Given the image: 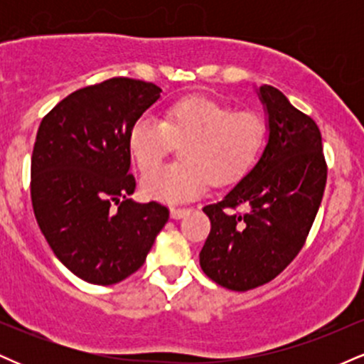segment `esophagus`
I'll return each instance as SVG.
<instances>
[{
	"mask_svg": "<svg viewBox=\"0 0 364 364\" xmlns=\"http://www.w3.org/2000/svg\"><path fill=\"white\" fill-rule=\"evenodd\" d=\"M190 214V210H188V208H171V217H173V219H183V217L185 215H188Z\"/></svg>",
	"mask_w": 364,
	"mask_h": 364,
	"instance_id": "esophagus-1",
	"label": "esophagus"
}]
</instances>
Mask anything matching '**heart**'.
I'll return each instance as SVG.
<instances>
[{
  "label": "heart",
  "instance_id": "b5f03b06",
  "mask_svg": "<svg viewBox=\"0 0 364 364\" xmlns=\"http://www.w3.org/2000/svg\"><path fill=\"white\" fill-rule=\"evenodd\" d=\"M265 140V123L257 112H235L214 99L191 95L171 104L164 119L144 116L132 127L128 147L141 171L157 166L176 144L183 164L162 166L141 178L150 200L179 205L217 185L236 181L257 161Z\"/></svg>",
  "mask_w": 364,
  "mask_h": 364
}]
</instances>
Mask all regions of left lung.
Returning <instances> with one entry per match:
<instances>
[{
    "label": "left lung",
    "instance_id": "obj_1",
    "mask_svg": "<svg viewBox=\"0 0 364 364\" xmlns=\"http://www.w3.org/2000/svg\"><path fill=\"white\" fill-rule=\"evenodd\" d=\"M257 90L267 114V145L257 164L220 202L203 207L210 219L200 267L231 291L263 286L303 248L323 196L327 164L316 123L281 90ZM245 205V215L228 210Z\"/></svg>",
    "mask_w": 364,
    "mask_h": 364
}]
</instances>
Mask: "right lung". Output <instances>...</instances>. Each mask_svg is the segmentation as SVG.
<instances>
[{"label": "right lung", "mask_w": 364, "mask_h": 364, "mask_svg": "<svg viewBox=\"0 0 364 364\" xmlns=\"http://www.w3.org/2000/svg\"><path fill=\"white\" fill-rule=\"evenodd\" d=\"M161 92L150 82L109 78L70 94L41 121L32 207L53 253L82 281L111 286L136 272L168 223L164 205L128 198L135 191L129 132Z\"/></svg>", "instance_id": "right-lung-1"}]
</instances>
